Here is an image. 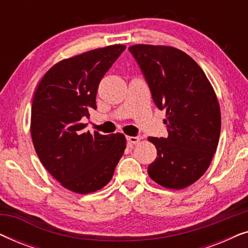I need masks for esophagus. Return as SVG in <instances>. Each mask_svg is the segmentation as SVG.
<instances>
[{
  "label": "esophagus",
  "mask_w": 248,
  "mask_h": 248,
  "mask_svg": "<svg viewBox=\"0 0 248 248\" xmlns=\"http://www.w3.org/2000/svg\"><path fill=\"white\" fill-rule=\"evenodd\" d=\"M141 137H126V140H127V142L128 143H131V144H137V143H139V142L141 141Z\"/></svg>",
  "instance_id": "1"
}]
</instances>
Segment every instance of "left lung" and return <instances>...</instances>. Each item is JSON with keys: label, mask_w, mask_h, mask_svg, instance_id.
Segmentation results:
<instances>
[{"label": "left lung", "mask_w": 248, "mask_h": 248, "mask_svg": "<svg viewBox=\"0 0 248 248\" xmlns=\"http://www.w3.org/2000/svg\"><path fill=\"white\" fill-rule=\"evenodd\" d=\"M128 49L155 104L166 110L168 137L148 138L157 148L148 174L162 187H187L206 171L218 147L221 113L215 89L199 64L181 49L145 44Z\"/></svg>", "instance_id": "8db88e82"}]
</instances>
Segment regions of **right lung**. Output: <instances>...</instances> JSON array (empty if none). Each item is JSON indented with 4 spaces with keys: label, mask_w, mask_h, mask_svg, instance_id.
<instances>
[{
    "label": "right lung",
    "mask_w": 248,
    "mask_h": 248,
    "mask_svg": "<svg viewBox=\"0 0 248 248\" xmlns=\"http://www.w3.org/2000/svg\"><path fill=\"white\" fill-rule=\"evenodd\" d=\"M125 48L118 44L60 61L35 91L30 133L36 154L63 187L78 194L106 186L126 147L124 134L84 132L82 123L97 108L100 80Z\"/></svg>",
    "instance_id": "right-lung-1"
}]
</instances>
